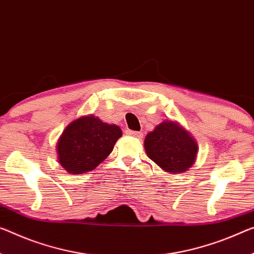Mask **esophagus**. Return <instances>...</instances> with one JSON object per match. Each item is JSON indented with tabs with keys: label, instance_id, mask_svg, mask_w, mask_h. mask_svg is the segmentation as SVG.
Listing matches in <instances>:
<instances>
[{
	"label": "esophagus",
	"instance_id": "34e87169",
	"mask_svg": "<svg viewBox=\"0 0 254 254\" xmlns=\"http://www.w3.org/2000/svg\"><path fill=\"white\" fill-rule=\"evenodd\" d=\"M127 135H130V136H135V137H138V138H142L143 134L140 131H134V130H130V129H127L126 131Z\"/></svg>",
	"mask_w": 254,
	"mask_h": 254
}]
</instances>
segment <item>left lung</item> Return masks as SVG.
Returning <instances> with one entry per match:
<instances>
[{
  "mask_svg": "<svg viewBox=\"0 0 254 254\" xmlns=\"http://www.w3.org/2000/svg\"><path fill=\"white\" fill-rule=\"evenodd\" d=\"M144 147L152 161L170 174L185 173L194 165L197 154L195 139L171 120H165L150 131Z\"/></svg>",
  "mask_w": 254,
  "mask_h": 254,
  "instance_id": "8db88e82",
  "label": "left lung"
}]
</instances>
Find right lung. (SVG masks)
Returning <instances> with one entry per match:
<instances>
[{
	"instance_id": "right-lung-1",
	"label": "right lung",
	"mask_w": 254,
	"mask_h": 254,
	"mask_svg": "<svg viewBox=\"0 0 254 254\" xmlns=\"http://www.w3.org/2000/svg\"><path fill=\"white\" fill-rule=\"evenodd\" d=\"M123 131L93 115L70 123L57 144L58 160L69 174L91 171L111 153Z\"/></svg>"
}]
</instances>
